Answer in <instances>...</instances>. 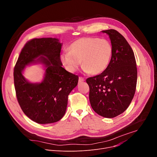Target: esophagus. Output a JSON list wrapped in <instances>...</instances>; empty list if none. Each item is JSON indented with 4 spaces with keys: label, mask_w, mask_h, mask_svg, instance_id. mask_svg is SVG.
I'll return each mask as SVG.
<instances>
[{
    "label": "esophagus",
    "mask_w": 157,
    "mask_h": 157,
    "mask_svg": "<svg viewBox=\"0 0 157 157\" xmlns=\"http://www.w3.org/2000/svg\"><path fill=\"white\" fill-rule=\"evenodd\" d=\"M85 79H84V78H82V77H81V76H79V82H82V81H84Z\"/></svg>",
    "instance_id": "34e87169"
}]
</instances>
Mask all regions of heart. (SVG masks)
<instances>
[{
    "label": "heart",
    "instance_id": "1",
    "mask_svg": "<svg viewBox=\"0 0 157 157\" xmlns=\"http://www.w3.org/2000/svg\"><path fill=\"white\" fill-rule=\"evenodd\" d=\"M113 54V46L105 39L83 37L70 46V52L61 55V60L71 71L81 64L84 71L93 75L103 72L108 66Z\"/></svg>",
    "mask_w": 157,
    "mask_h": 157
}]
</instances>
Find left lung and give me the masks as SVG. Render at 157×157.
<instances>
[{
    "mask_svg": "<svg viewBox=\"0 0 157 157\" xmlns=\"http://www.w3.org/2000/svg\"><path fill=\"white\" fill-rule=\"evenodd\" d=\"M109 35L113 54L107 68L86 79L89 101L96 113L113 118L127 109L135 94L137 81L136 58L130 44L117 30H103Z\"/></svg>",
    "mask_w": 157,
    "mask_h": 157,
    "instance_id": "left-lung-1",
    "label": "left lung"
}]
</instances>
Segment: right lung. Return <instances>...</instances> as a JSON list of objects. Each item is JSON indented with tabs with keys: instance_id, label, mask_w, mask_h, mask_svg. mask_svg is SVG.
<instances>
[{
	"instance_id": "obj_1",
	"label": "right lung",
	"mask_w": 157,
	"mask_h": 157,
	"mask_svg": "<svg viewBox=\"0 0 157 157\" xmlns=\"http://www.w3.org/2000/svg\"><path fill=\"white\" fill-rule=\"evenodd\" d=\"M58 41L52 38L28 41L14 67V86L18 102L24 114L38 124L54 123L64 116L68 95L78 82L77 75L62 67L61 44ZM39 56L38 59L47 66L46 76L41 83H30L21 71L25 65Z\"/></svg>"
}]
</instances>
